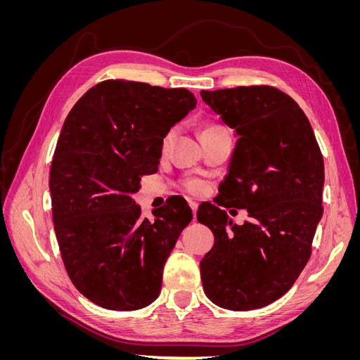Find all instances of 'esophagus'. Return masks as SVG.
<instances>
[{"instance_id":"obj_1","label":"esophagus","mask_w":360,"mask_h":360,"mask_svg":"<svg viewBox=\"0 0 360 360\" xmlns=\"http://www.w3.org/2000/svg\"><path fill=\"white\" fill-rule=\"evenodd\" d=\"M189 205H191V210H192V213H193V219H197V210H198V202H195V201H191V202H189Z\"/></svg>"}]
</instances>
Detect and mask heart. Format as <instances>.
<instances>
[{"label": "heart", "mask_w": 360, "mask_h": 360, "mask_svg": "<svg viewBox=\"0 0 360 360\" xmlns=\"http://www.w3.org/2000/svg\"><path fill=\"white\" fill-rule=\"evenodd\" d=\"M216 127H219V126L205 127L202 130V134L207 132V130H212V129H216ZM174 136H176V127H171V129L167 130L165 135H163V138H162V150H167L171 146ZM184 188H186L191 193H201L205 189V184L198 179H189V180L184 181Z\"/></svg>", "instance_id": "b5f03b06"}]
</instances>
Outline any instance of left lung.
<instances>
[{
    "instance_id": "8db88e82",
    "label": "left lung",
    "mask_w": 360,
    "mask_h": 360,
    "mask_svg": "<svg viewBox=\"0 0 360 360\" xmlns=\"http://www.w3.org/2000/svg\"><path fill=\"white\" fill-rule=\"evenodd\" d=\"M201 97L237 136L217 205L251 217L236 226L221 206L200 205L198 221L214 236L200 263L202 288L221 308L258 309L284 296L311 257L323 216V156L307 115L275 86Z\"/></svg>"
}]
</instances>
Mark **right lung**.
<instances>
[{"mask_svg":"<svg viewBox=\"0 0 360 360\" xmlns=\"http://www.w3.org/2000/svg\"><path fill=\"white\" fill-rule=\"evenodd\" d=\"M195 106L186 89L110 79L86 91L63 124L49 176L53 230L73 285L102 308L135 311L159 296L192 210L163 205L148 221L132 195L158 171L163 135Z\"/></svg>","mask_w":360,"mask_h":360,"instance_id":"right-lung-1","label":"right lung"}]
</instances>
